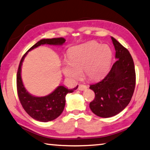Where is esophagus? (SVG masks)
<instances>
[{
	"label": "esophagus",
	"mask_w": 150,
	"mask_h": 150,
	"mask_svg": "<svg viewBox=\"0 0 150 150\" xmlns=\"http://www.w3.org/2000/svg\"><path fill=\"white\" fill-rule=\"evenodd\" d=\"M87 88H88V87H87L86 85H83V84L79 85V87H78V89L80 91H83Z\"/></svg>",
	"instance_id": "34e87169"
}]
</instances>
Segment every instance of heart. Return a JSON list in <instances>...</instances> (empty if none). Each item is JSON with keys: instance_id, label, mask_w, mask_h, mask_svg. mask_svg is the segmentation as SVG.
Returning <instances> with one entry per match:
<instances>
[{"instance_id": "b5f03b06", "label": "heart", "mask_w": 150, "mask_h": 150, "mask_svg": "<svg viewBox=\"0 0 150 150\" xmlns=\"http://www.w3.org/2000/svg\"><path fill=\"white\" fill-rule=\"evenodd\" d=\"M112 51L107 45L90 41L73 47L68 59L62 62V71L67 77L77 79L81 75L89 80L99 79L110 67Z\"/></svg>"}]
</instances>
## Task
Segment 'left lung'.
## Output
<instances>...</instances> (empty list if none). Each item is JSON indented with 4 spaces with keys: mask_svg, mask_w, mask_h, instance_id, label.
Listing matches in <instances>:
<instances>
[{
    "mask_svg": "<svg viewBox=\"0 0 150 150\" xmlns=\"http://www.w3.org/2000/svg\"><path fill=\"white\" fill-rule=\"evenodd\" d=\"M117 61L101 81L91 85L95 98L89 108L96 115L108 118L117 115L127 106L135 87V71L132 57L127 48L111 37Z\"/></svg>",
    "mask_w": 150,
    "mask_h": 150,
    "instance_id": "obj_1",
    "label": "left lung"
}]
</instances>
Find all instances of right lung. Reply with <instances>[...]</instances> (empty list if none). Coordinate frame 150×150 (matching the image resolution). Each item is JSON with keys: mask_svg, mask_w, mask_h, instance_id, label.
Masks as SVG:
<instances>
[{"mask_svg": "<svg viewBox=\"0 0 150 150\" xmlns=\"http://www.w3.org/2000/svg\"><path fill=\"white\" fill-rule=\"evenodd\" d=\"M63 38L52 39H42L29 49L20 61L17 74V89L19 101L27 113L33 119L40 122H48L59 117L65 106V96L77 89L78 86L73 89H68L64 86H59L48 96L37 97L30 94L26 90L21 79V66L28 52L44 44L61 46L65 42Z\"/></svg>", "mask_w": 150, "mask_h": 150, "instance_id": "add662e5", "label": "right lung"}]
</instances>
